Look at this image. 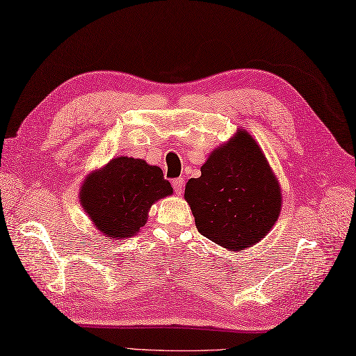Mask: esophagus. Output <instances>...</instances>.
<instances>
[{"instance_id":"34e87169","label":"esophagus","mask_w":356,"mask_h":356,"mask_svg":"<svg viewBox=\"0 0 356 356\" xmlns=\"http://www.w3.org/2000/svg\"><path fill=\"white\" fill-rule=\"evenodd\" d=\"M172 188H175V193L180 195L181 193H184V188H185V180L181 179V177H177V179H175V180H172Z\"/></svg>"}]
</instances>
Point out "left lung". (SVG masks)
I'll list each match as a JSON object with an SVG mask.
<instances>
[{
	"instance_id": "8db88e82",
	"label": "left lung",
	"mask_w": 356,
	"mask_h": 356,
	"mask_svg": "<svg viewBox=\"0 0 356 356\" xmlns=\"http://www.w3.org/2000/svg\"><path fill=\"white\" fill-rule=\"evenodd\" d=\"M185 198L198 232L230 251L265 238L281 209L278 181L245 131L209 156L202 176L186 184Z\"/></svg>"
}]
</instances>
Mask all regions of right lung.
Here are the masks:
<instances>
[{"label":"right lung","mask_w":356,"mask_h":356,"mask_svg":"<svg viewBox=\"0 0 356 356\" xmlns=\"http://www.w3.org/2000/svg\"><path fill=\"white\" fill-rule=\"evenodd\" d=\"M170 194L172 188L159 167L122 156L86 179L81 204L96 229L118 241L138 233L150 206Z\"/></svg>","instance_id":"obj_1"}]
</instances>
